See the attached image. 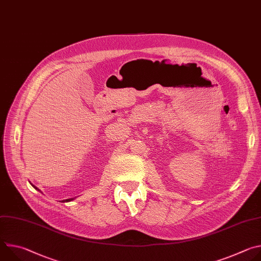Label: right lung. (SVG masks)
I'll list each match as a JSON object with an SVG mask.
<instances>
[{
  "mask_svg": "<svg viewBox=\"0 0 261 261\" xmlns=\"http://www.w3.org/2000/svg\"><path fill=\"white\" fill-rule=\"evenodd\" d=\"M33 186V187L36 189V190H38V191H40L38 188H37V187H35V186L34 185H32ZM74 198H75V197H74ZM74 198H68V199H65V200H62V202H69V201H72Z\"/></svg>",
  "mask_w": 261,
  "mask_h": 261,
  "instance_id": "1",
  "label": "right lung"
}]
</instances>
